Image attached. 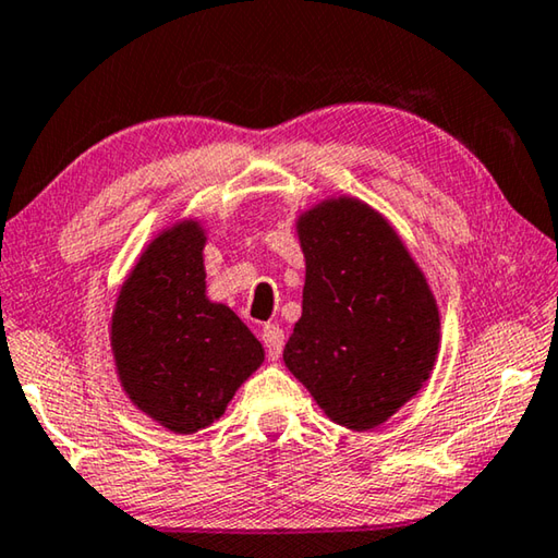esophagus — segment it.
Instances as JSON below:
<instances>
[{
    "label": "esophagus",
    "mask_w": 558,
    "mask_h": 558,
    "mask_svg": "<svg viewBox=\"0 0 558 558\" xmlns=\"http://www.w3.org/2000/svg\"><path fill=\"white\" fill-rule=\"evenodd\" d=\"M260 338H263L265 350H268V360H278L282 352V344H286V332H282V327L268 323L263 327Z\"/></svg>",
    "instance_id": "1"
}]
</instances>
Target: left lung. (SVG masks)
<instances>
[{"mask_svg":"<svg viewBox=\"0 0 558 558\" xmlns=\"http://www.w3.org/2000/svg\"><path fill=\"white\" fill-rule=\"evenodd\" d=\"M303 315L286 367L332 422L365 432L422 390L439 352V307L395 228L357 198L298 218Z\"/></svg>","mask_w":558,"mask_h":558,"instance_id":"obj_1","label":"left lung"}]
</instances>
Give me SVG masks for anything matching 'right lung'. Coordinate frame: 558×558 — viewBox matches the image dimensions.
<instances>
[{"mask_svg":"<svg viewBox=\"0 0 558 558\" xmlns=\"http://www.w3.org/2000/svg\"><path fill=\"white\" fill-rule=\"evenodd\" d=\"M203 245L198 220L163 228L123 280L111 315L123 392L175 435L214 424L265 360L241 317L206 298Z\"/></svg>","mask_w":558,"mask_h":558,"instance_id":"1","label":"right lung"}]
</instances>
